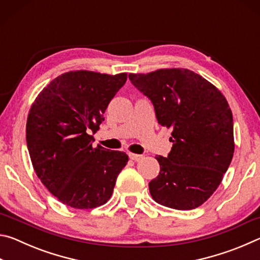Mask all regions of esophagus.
Segmentation results:
<instances>
[{"label":"esophagus","instance_id":"1","mask_svg":"<svg viewBox=\"0 0 260 260\" xmlns=\"http://www.w3.org/2000/svg\"><path fill=\"white\" fill-rule=\"evenodd\" d=\"M129 158L132 160H135V161H139L143 158L142 155H138V153H132L129 152Z\"/></svg>","mask_w":260,"mask_h":260}]
</instances>
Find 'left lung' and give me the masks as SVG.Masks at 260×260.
<instances>
[{
    "label": "left lung",
    "mask_w": 260,
    "mask_h": 260,
    "mask_svg": "<svg viewBox=\"0 0 260 260\" xmlns=\"http://www.w3.org/2000/svg\"><path fill=\"white\" fill-rule=\"evenodd\" d=\"M128 78L151 100L158 122L173 128L169 156L155 157L160 172L149 182L153 201L175 210L199 208L217 190L234 155L230 104L217 87L188 69Z\"/></svg>",
    "instance_id": "8db88e82"
}]
</instances>
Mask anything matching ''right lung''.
<instances>
[{
  "label": "right lung",
  "instance_id": "right-lung-1",
  "mask_svg": "<svg viewBox=\"0 0 260 260\" xmlns=\"http://www.w3.org/2000/svg\"><path fill=\"white\" fill-rule=\"evenodd\" d=\"M127 73L86 70L60 74L43 88L29 109L26 141L33 169L45 187L73 209H94L110 200L128 156L93 147L110 101Z\"/></svg>",
  "mask_w": 260,
  "mask_h": 260
}]
</instances>
